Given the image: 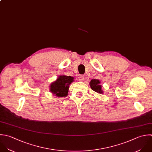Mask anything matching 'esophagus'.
Segmentation results:
<instances>
[{
	"mask_svg": "<svg viewBox=\"0 0 152 152\" xmlns=\"http://www.w3.org/2000/svg\"><path fill=\"white\" fill-rule=\"evenodd\" d=\"M79 81H80V82H82V81H83L84 80V77H83V76H82V75H80V76H79Z\"/></svg>",
	"mask_w": 152,
	"mask_h": 152,
	"instance_id": "esophagus-1",
	"label": "esophagus"
}]
</instances>
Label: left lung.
<instances>
[{
    "mask_svg": "<svg viewBox=\"0 0 152 152\" xmlns=\"http://www.w3.org/2000/svg\"><path fill=\"white\" fill-rule=\"evenodd\" d=\"M101 82L98 79H92L90 82V86L95 92L99 94H103L102 91V86L100 85Z\"/></svg>",
    "mask_w": 152,
    "mask_h": 152,
    "instance_id": "1",
    "label": "left lung"
}]
</instances>
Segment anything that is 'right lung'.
<instances>
[{"mask_svg": "<svg viewBox=\"0 0 152 152\" xmlns=\"http://www.w3.org/2000/svg\"><path fill=\"white\" fill-rule=\"evenodd\" d=\"M73 79V77L61 75L51 83L50 91L58 97H66L68 95L69 85L74 81Z\"/></svg>", "mask_w": 152, "mask_h": 152, "instance_id": "add662e5", "label": "right lung"}]
</instances>
